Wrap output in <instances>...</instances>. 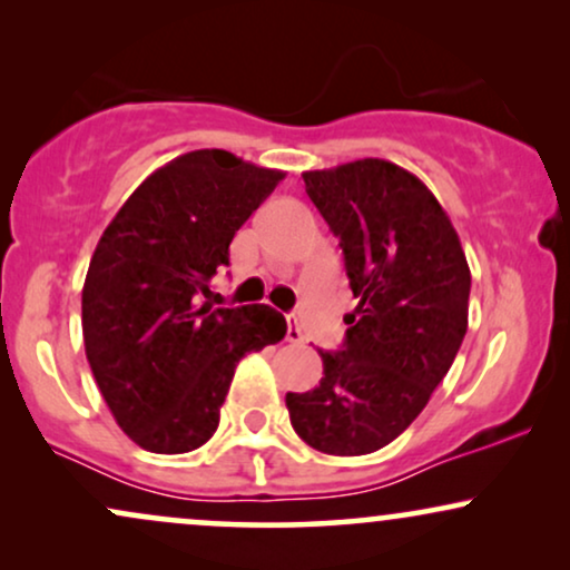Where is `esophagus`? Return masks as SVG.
Returning a JSON list of instances; mask_svg holds the SVG:
<instances>
[{"mask_svg": "<svg viewBox=\"0 0 570 570\" xmlns=\"http://www.w3.org/2000/svg\"><path fill=\"white\" fill-rule=\"evenodd\" d=\"M286 342H292V345H303L305 342V334H303V328H299V324H297V318H294V315H286Z\"/></svg>", "mask_w": 570, "mask_h": 570, "instance_id": "obj_1", "label": "esophagus"}]
</instances>
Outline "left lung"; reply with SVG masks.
<instances>
[{
	"label": "left lung",
	"instance_id": "obj_1",
	"mask_svg": "<svg viewBox=\"0 0 570 570\" xmlns=\"http://www.w3.org/2000/svg\"><path fill=\"white\" fill-rule=\"evenodd\" d=\"M305 190L340 238L358 307L342 351H318L321 385L286 393L294 433L334 456L395 441L449 374L470 307V267L438 198L385 159L305 173Z\"/></svg>",
	"mask_w": 570,
	"mask_h": 570
}]
</instances>
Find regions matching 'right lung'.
<instances>
[{
    "instance_id": "add662e5",
    "label": "right lung",
    "mask_w": 570,
    "mask_h": 570,
    "mask_svg": "<svg viewBox=\"0 0 570 570\" xmlns=\"http://www.w3.org/2000/svg\"><path fill=\"white\" fill-rule=\"evenodd\" d=\"M284 173L190 150L137 185L89 259L81 332L116 424L140 449L185 454L219 424L236 363L284 340L271 305H202L236 230Z\"/></svg>"
}]
</instances>
